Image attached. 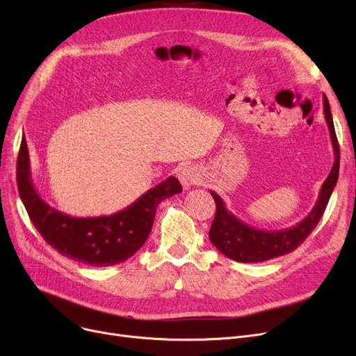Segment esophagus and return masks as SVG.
<instances>
[{
	"mask_svg": "<svg viewBox=\"0 0 356 356\" xmlns=\"http://www.w3.org/2000/svg\"><path fill=\"white\" fill-rule=\"evenodd\" d=\"M180 180L184 188H191V186L200 183L202 176L193 165H186L180 170Z\"/></svg>",
	"mask_w": 356,
	"mask_h": 356,
	"instance_id": "34e87169",
	"label": "esophagus"
}]
</instances>
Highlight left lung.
<instances>
[{"label": "left lung", "instance_id": "obj_1", "mask_svg": "<svg viewBox=\"0 0 356 356\" xmlns=\"http://www.w3.org/2000/svg\"><path fill=\"white\" fill-rule=\"evenodd\" d=\"M323 112L329 127L334 161L327 179L322 184L319 197H317L312 212L291 228L282 231H261L247 225L244 220H239L235 215H232L219 195L211 191V195L216 203V213L209 229V239L223 255L238 261V263H261V261L284 255L300 245L319 223L336 181H338L341 159L339 144L338 138H336L330 105L326 95H323Z\"/></svg>", "mask_w": 356, "mask_h": 356}]
</instances>
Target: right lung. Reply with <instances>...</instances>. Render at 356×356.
<instances>
[{
    "instance_id": "obj_1",
    "label": "right lung",
    "mask_w": 356,
    "mask_h": 356,
    "mask_svg": "<svg viewBox=\"0 0 356 356\" xmlns=\"http://www.w3.org/2000/svg\"><path fill=\"white\" fill-rule=\"evenodd\" d=\"M17 184L34 228L47 244L60 255L90 267L115 266L134 255L152 232L159 203L181 192V184L172 176L117 213L69 216L49 207L35 192L26 138L17 159Z\"/></svg>"
}]
</instances>
